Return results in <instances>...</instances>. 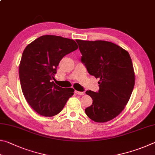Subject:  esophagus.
<instances>
[{
    "label": "esophagus",
    "instance_id": "1",
    "mask_svg": "<svg viewBox=\"0 0 155 155\" xmlns=\"http://www.w3.org/2000/svg\"><path fill=\"white\" fill-rule=\"evenodd\" d=\"M75 93L77 94H78V95H84V94H85L84 92H80V91H75Z\"/></svg>",
    "mask_w": 155,
    "mask_h": 155
}]
</instances>
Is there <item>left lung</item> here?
<instances>
[{
	"label": "left lung",
	"instance_id": "8db88e82",
	"mask_svg": "<svg viewBox=\"0 0 155 155\" xmlns=\"http://www.w3.org/2000/svg\"><path fill=\"white\" fill-rule=\"evenodd\" d=\"M76 41L88 72L100 79L99 92H86L93 104L85 112L97 123L110 121L124 109L134 90L135 78L131 57L127 50L112 42Z\"/></svg>",
	"mask_w": 155,
	"mask_h": 155
}]
</instances>
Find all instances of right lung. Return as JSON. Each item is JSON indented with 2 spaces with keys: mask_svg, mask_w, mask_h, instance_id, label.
I'll return each instance as SVG.
<instances>
[{
  "mask_svg": "<svg viewBox=\"0 0 155 155\" xmlns=\"http://www.w3.org/2000/svg\"><path fill=\"white\" fill-rule=\"evenodd\" d=\"M78 48L74 40L43 35L26 46L19 67L21 91L30 106L43 116L57 115L74 89L57 86L51 79L63 57Z\"/></svg>",
  "mask_w": 155,
  "mask_h": 155,
  "instance_id": "right-lung-1",
  "label": "right lung"
}]
</instances>
